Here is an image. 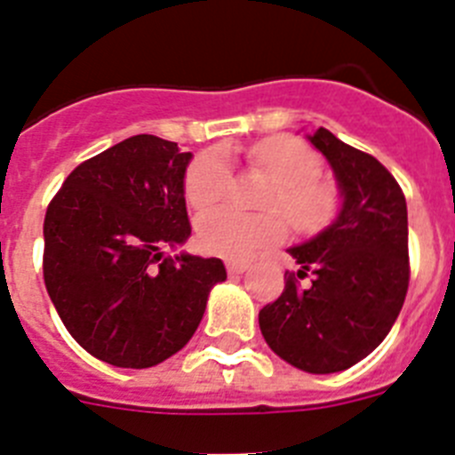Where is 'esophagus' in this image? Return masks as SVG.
Masks as SVG:
<instances>
[{"instance_id": "1", "label": "esophagus", "mask_w": 455, "mask_h": 455, "mask_svg": "<svg viewBox=\"0 0 455 455\" xmlns=\"http://www.w3.org/2000/svg\"><path fill=\"white\" fill-rule=\"evenodd\" d=\"M248 267H251V264L243 262V259H228V262H225V268H228L230 275H239V273L248 271Z\"/></svg>"}]
</instances>
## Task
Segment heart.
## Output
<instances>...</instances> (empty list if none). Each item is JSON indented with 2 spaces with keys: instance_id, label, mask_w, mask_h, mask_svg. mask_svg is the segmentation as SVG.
<instances>
[{
  "instance_id": "heart-1",
  "label": "heart",
  "mask_w": 455,
  "mask_h": 455,
  "mask_svg": "<svg viewBox=\"0 0 455 455\" xmlns=\"http://www.w3.org/2000/svg\"><path fill=\"white\" fill-rule=\"evenodd\" d=\"M248 166L264 172L273 182L267 191L264 212H283L300 232H315L331 223L339 212V188L321 178L323 162L319 152L293 136H271L257 140L246 152ZM232 187V171L219 150L196 155L184 172V198L196 212L216 207ZM280 214L243 216L219 209L198 225V243L209 255L246 259L262 248L275 246L287 236Z\"/></svg>"
}]
</instances>
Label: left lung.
Instances as JSON below:
<instances>
[{
    "instance_id": "8db88e82",
    "label": "left lung",
    "mask_w": 455,
    "mask_h": 455,
    "mask_svg": "<svg viewBox=\"0 0 455 455\" xmlns=\"http://www.w3.org/2000/svg\"><path fill=\"white\" fill-rule=\"evenodd\" d=\"M309 140L335 171L344 203L328 230L289 248L300 271L284 273V291L259 309V331L284 363L335 373L364 360L403 307L408 207L399 182L376 156L347 146L325 127ZM307 272L313 284L300 288Z\"/></svg>"
}]
</instances>
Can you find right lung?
<instances>
[{
	"instance_id": "obj_1",
	"label": "right lung",
	"mask_w": 455,
	"mask_h": 455,
	"mask_svg": "<svg viewBox=\"0 0 455 455\" xmlns=\"http://www.w3.org/2000/svg\"><path fill=\"white\" fill-rule=\"evenodd\" d=\"M188 159L172 140L130 136L79 164L47 207V293L68 332L102 363L146 369L175 355L228 277L216 257L162 252L191 235Z\"/></svg>"
}]
</instances>
